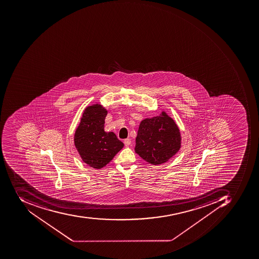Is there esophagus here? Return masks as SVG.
<instances>
[{"mask_svg":"<svg viewBox=\"0 0 259 259\" xmlns=\"http://www.w3.org/2000/svg\"><path fill=\"white\" fill-rule=\"evenodd\" d=\"M124 144H125V146H130L131 144V140L130 138H127V139L124 140Z\"/></svg>","mask_w":259,"mask_h":259,"instance_id":"obj_1","label":"esophagus"}]
</instances>
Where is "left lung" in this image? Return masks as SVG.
<instances>
[{
    "label": "left lung",
    "mask_w": 259,
    "mask_h": 259,
    "mask_svg": "<svg viewBox=\"0 0 259 259\" xmlns=\"http://www.w3.org/2000/svg\"><path fill=\"white\" fill-rule=\"evenodd\" d=\"M181 134L175 121L162 112L160 116L145 118L140 124L135 151L153 165L167 162L181 148Z\"/></svg>",
    "instance_id": "left-lung-1"
}]
</instances>
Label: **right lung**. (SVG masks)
<instances>
[{"label":"right lung","instance_id":"obj_1","mask_svg":"<svg viewBox=\"0 0 259 259\" xmlns=\"http://www.w3.org/2000/svg\"><path fill=\"white\" fill-rule=\"evenodd\" d=\"M107 113L101 105L90 106L74 134V145L82 160L95 169L105 166L124 146L114 133L104 131Z\"/></svg>","mask_w":259,"mask_h":259}]
</instances>
